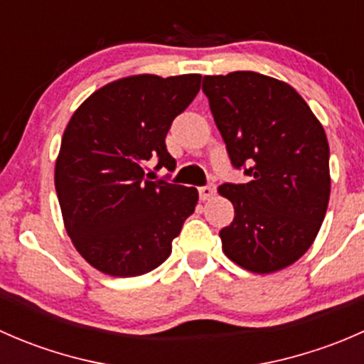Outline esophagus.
Wrapping results in <instances>:
<instances>
[{
  "mask_svg": "<svg viewBox=\"0 0 364 364\" xmlns=\"http://www.w3.org/2000/svg\"><path fill=\"white\" fill-rule=\"evenodd\" d=\"M216 193V186L215 185H205V186H200L199 188V197L200 200H209L213 199Z\"/></svg>",
  "mask_w": 364,
  "mask_h": 364,
  "instance_id": "1",
  "label": "esophagus"
}]
</instances>
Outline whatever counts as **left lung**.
Masks as SVG:
<instances>
[{
  "mask_svg": "<svg viewBox=\"0 0 364 364\" xmlns=\"http://www.w3.org/2000/svg\"><path fill=\"white\" fill-rule=\"evenodd\" d=\"M203 91L230 161L252 176L218 188L234 205L232 223L220 230L222 250L252 273L284 269L324 222L331 192L324 128L294 87L262 73L205 75Z\"/></svg>",
  "mask_w": 364,
  "mask_h": 364,
  "instance_id": "left-lung-1",
  "label": "left lung"
}]
</instances>
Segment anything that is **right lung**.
I'll use <instances>...</instances> for the list:
<instances>
[{"mask_svg": "<svg viewBox=\"0 0 364 364\" xmlns=\"http://www.w3.org/2000/svg\"><path fill=\"white\" fill-rule=\"evenodd\" d=\"M199 90V73L123 77L95 91L70 117L54 185L70 240L95 269L139 277L171 255L199 192L149 181L144 165L159 159L156 167L174 171L165 135Z\"/></svg>", "mask_w": 364, "mask_h": 364, "instance_id": "obj_1", "label": "right lung"}]
</instances>
